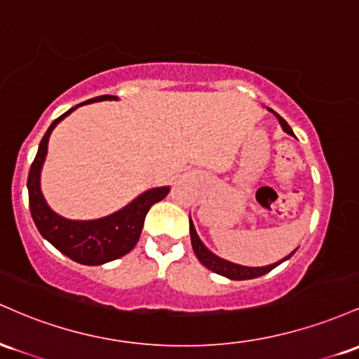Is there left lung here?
Masks as SVG:
<instances>
[{
  "mask_svg": "<svg viewBox=\"0 0 359 359\" xmlns=\"http://www.w3.org/2000/svg\"><path fill=\"white\" fill-rule=\"evenodd\" d=\"M269 111H271L273 115L276 116L278 122H280L281 128H283L285 132H287L288 135L295 137L293 134L292 127L288 126L287 122H285L283 118H281L280 115L276 114V111H273L271 108H268ZM190 237H191V245H193V251H195L196 257H198V261L201 264H203L205 268H208L210 271L217 273V275H222L225 278H229V280H252V278H257V276H263L266 275V273L271 271L273 268H276L278 264H281L283 261H287L295 255V251L290 252L287 257H283L281 261H278V263H273V264H268V266H257V268H252V266H243V264H236V263H231V261L227 259H222V257H219L217 255H213L210 249L207 248L203 243H201V239L198 237V233L195 231V225H193L191 219H190Z\"/></svg>",
  "mask_w": 359,
  "mask_h": 359,
  "instance_id": "left-lung-1",
  "label": "left lung"
}]
</instances>
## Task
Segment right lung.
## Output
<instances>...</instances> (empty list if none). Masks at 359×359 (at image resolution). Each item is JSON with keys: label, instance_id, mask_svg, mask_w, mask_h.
I'll list each match as a JSON object with an SVG mask.
<instances>
[{"label": "right lung", "instance_id": "right-lung-1", "mask_svg": "<svg viewBox=\"0 0 359 359\" xmlns=\"http://www.w3.org/2000/svg\"><path fill=\"white\" fill-rule=\"evenodd\" d=\"M104 100L118 98L111 95L96 96V98L88 100V102L76 104V107H72L71 110H67L66 114H62L50 123L46 135L40 140L37 156L32 163L27 181L32 219L37 225L39 232L42 233L43 239L49 241L64 256L76 261V263L86 264V266H98V264L118 259V257L130 252L135 248L137 241H139L140 232H142V225L149 208L163 200L169 193V187L151 188V190L140 193L137 198L132 200L123 208H120V210L95 220L66 219V217L55 213L47 205L42 190H40V172H42L43 161H46L47 156L52 130L60 120L66 118L78 107L95 102H104Z\"/></svg>", "mask_w": 359, "mask_h": 359}]
</instances>
